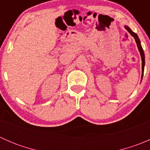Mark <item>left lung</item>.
Segmentation results:
<instances>
[{
    "label": "left lung",
    "instance_id": "obj_1",
    "mask_svg": "<svg viewBox=\"0 0 150 150\" xmlns=\"http://www.w3.org/2000/svg\"><path fill=\"white\" fill-rule=\"evenodd\" d=\"M125 28L126 29V30H128V32H129L130 34H131V35H132L133 37L134 38V39H135L136 42H137V46H138V48H139V52H140L141 57H142V78H143L144 69V64H145V61H144V53L143 48H142V46H141L140 40H139V38L138 35H137L135 33H134V32H133L132 30H131V29H130L129 28H128V27L125 26Z\"/></svg>",
    "mask_w": 150,
    "mask_h": 150
}]
</instances>
